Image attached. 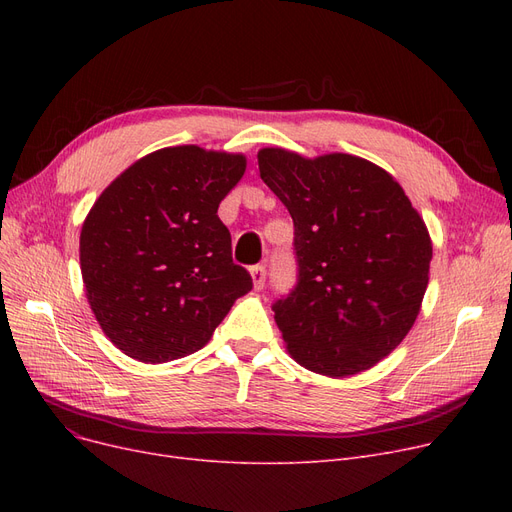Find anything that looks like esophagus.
I'll return each mask as SVG.
<instances>
[{
    "instance_id": "esophagus-1",
    "label": "esophagus",
    "mask_w": 512,
    "mask_h": 512,
    "mask_svg": "<svg viewBox=\"0 0 512 512\" xmlns=\"http://www.w3.org/2000/svg\"><path fill=\"white\" fill-rule=\"evenodd\" d=\"M251 278H253V286H255V290H261V288L265 286V278H267L265 267H263V265H255L253 270H251Z\"/></svg>"
}]
</instances>
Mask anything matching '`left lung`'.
<instances>
[{"instance_id": "8db88e82", "label": "left lung", "mask_w": 512, "mask_h": 512, "mask_svg": "<svg viewBox=\"0 0 512 512\" xmlns=\"http://www.w3.org/2000/svg\"><path fill=\"white\" fill-rule=\"evenodd\" d=\"M257 161L294 222L297 286L272 307L290 357L330 378L380 363L421 309L432 261L423 218L363 157L267 147Z\"/></svg>"}]
</instances>
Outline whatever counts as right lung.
<instances>
[{
    "label": "right lung",
    "instance_id": "add662e5",
    "mask_svg": "<svg viewBox=\"0 0 512 512\" xmlns=\"http://www.w3.org/2000/svg\"><path fill=\"white\" fill-rule=\"evenodd\" d=\"M245 170L242 153L166 147L134 161L91 207L80 272L95 319L124 355L166 363L197 353L253 288L218 218Z\"/></svg>",
    "mask_w": 512,
    "mask_h": 512
}]
</instances>
